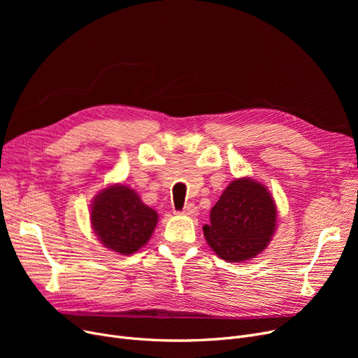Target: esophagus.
Masks as SVG:
<instances>
[{
    "mask_svg": "<svg viewBox=\"0 0 358 358\" xmlns=\"http://www.w3.org/2000/svg\"><path fill=\"white\" fill-rule=\"evenodd\" d=\"M181 215H184V216H196L197 215V208H196V204H193V203H189L185 206V208L180 212Z\"/></svg>",
    "mask_w": 358,
    "mask_h": 358,
    "instance_id": "34e87169",
    "label": "esophagus"
}]
</instances>
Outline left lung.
<instances>
[{"instance_id": "left-lung-1", "label": "left lung", "mask_w": 358, "mask_h": 358, "mask_svg": "<svg viewBox=\"0 0 358 358\" xmlns=\"http://www.w3.org/2000/svg\"><path fill=\"white\" fill-rule=\"evenodd\" d=\"M275 203L261 184L251 178L231 181L210 210L203 232L210 248L223 259L241 262L266 250L275 231Z\"/></svg>"}]
</instances>
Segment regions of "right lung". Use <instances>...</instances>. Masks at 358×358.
I'll list each match as a JSON object with an SVG mask.
<instances>
[{
	"mask_svg": "<svg viewBox=\"0 0 358 358\" xmlns=\"http://www.w3.org/2000/svg\"><path fill=\"white\" fill-rule=\"evenodd\" d=\"M90 216L100 242L120 255L142 248L158 222V213L123 184L110 185L94 199Z\"/></svg>",
	"mask_w": 358,
	"mask_h": 358,
	"instance_id": "1",
	"label": "right lung"
}]
</instances>
